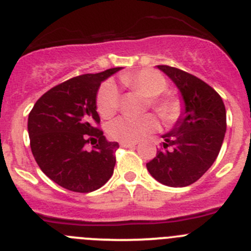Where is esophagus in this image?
Masks as SVG:
<instances>
[{
  "label": "esophagus",
  "mask_w": 251,
  "mask_h": 251,
  "mask_svg": "<svg viewBox=\"0 0 251 251\" xmlns=\"http://www.w3.org/2000/svg\"><path fill=\"white\" fill-rule=\"evenodd\" d=\"M120 146L124 148H131V147H135L136 143L135 142H125V141H121Z\"/></svg>",
  "instance_id": "1"
}]
</instances>
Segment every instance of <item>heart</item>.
Segmentation results:
<instances>
[{"mask_svg":"<svg viewBox=\"0 0 251 251\" xmlns=\"http://www.w3.org/2000/svg\"><path fill=\"white\" fill-rule=\"evenodd\" d=\"M121 82L126 87L141 92L150 98V104L157 115L165 123L176 120L182 110V104L177 97L164 94L168 82L162 74L154 70H141L135 74L124 75ZM120 106V94L114 83L108 82L99 89L97 98V109L103 118H111ZM157 127V121L152 115L140 116H120L111 121L108 127L110 137L125 142H137L148 133L153 132Z\"/></svg>","mask_w":251,"mask_h":251,"instance_id":"b5f03b06","label":"heart"}]
</instances>
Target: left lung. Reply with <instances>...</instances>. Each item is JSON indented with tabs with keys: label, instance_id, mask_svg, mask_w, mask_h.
<instances>
[{
	"label": "left lung",
	"instance_id": "1",
	"mask_svg": "<svg viewBox=\"0 0 251 251\" xmlns=\"http://www.w3.org/2000/svg\"><path fill=\"white\" fill-rule=\"evenodd\" d=\"M181 93L185 110L157 155L146 164L157 181L182 187L198 181L211 168L222 147L227 128L226 108L220 94L202 79L175 67L157 66Z\"/></svg>",
	"mask_w": 251,
	"mask_h": 251
}]
</instances>
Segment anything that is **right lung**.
Instances as JSON below:
<instances>
[{
	"instance_id": "add662e5",
	"label": "right lung",
	"mask_w": 251,
	"mask_h": 251,
	"mask_svg": "<svg viewBox=\"0 0 251 251\" xmlns=\"http://www.w3.org/2000/svg\"><path fill=\"white\" fill-rule=\"evenodd\" d=\"M120 70L62 82L43 94L29 113L31 153L44 174L67 190L91 193L113 175L119 143L109 142L98 127L96 100L101 82Z\"/></svg>"
}]
</instances>
